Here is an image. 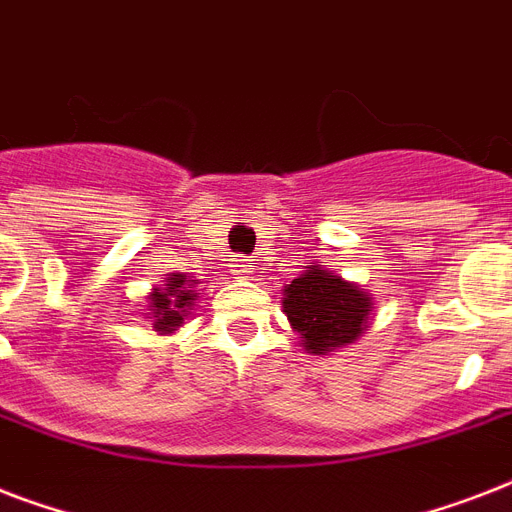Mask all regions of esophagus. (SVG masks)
<instances>
[{"label":"esophagus","instance_id":"1","mask_svg":"<svg viewBox=\"0 0 512 512\" xmlns=\"http://www.w3.org/2000/svg\"><path fill=\"white\" fill-rule=\"evenodd\" d=\"M252 271H255V263H252V260H244V257H239V260H233L231 263L233 279H249V276H252Z\"/></svg>","mask_w":512,"mask_h":512}]
</instances>
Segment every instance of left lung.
<instances>
[{"mask_svg": "<svg viewBox=\"0 0 512 512\" xmlns=\"http://www.w3.org/2000/svg\"><path fill=\"white\" fill-rule=\"evenodd\" d=\"M281 305L292 329L303 337L300 345L313 356H327L364 335L374 303L361 287L311 265L284 287Z\"/></svg>", "mask_w": 512, "mask_h": 512, "instance_id": "8db88e82", "label": "left lung"}]
</instances>
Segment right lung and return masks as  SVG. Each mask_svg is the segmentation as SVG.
Here are the masks:
<instances>
[{"instance_id":"right-lung-1","label":"right lung","mask_w":512,"mask_h":512,"mask_svg":"<svg viewBox=\"0 0 512 512\" xmlns=\"http://www.w3.org/2000/svg\"><path fill=\"white\" fill-rule=\"evenodd\" d=\"M196 279H188L185 273H170L167 284L156 287L148 295V319H154V329L159 335H172L177 327H183L185 316L191 313L196 300Z\"/></svg>"}]
</instances>
